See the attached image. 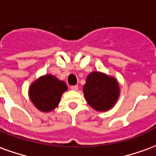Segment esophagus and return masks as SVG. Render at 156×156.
Listing matches in <instances>:
<instances>
[{"mask_svg": "<svg viewBox=\"0 0 156 156\" xmlns=\"http://www.w3.org/2000/svg\"><path fill=\"white\" fill-rule=\"evenodd\" d=\"M71 89H72V90H74V91H77V90L78 89V85L71 86Z\"/></svg>", "mask_w": 156, "mask_h": 156, "instance_id": "1", "label": "esophagus"}]
</instances>
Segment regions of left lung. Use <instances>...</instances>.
<instances>
[{
	"label": "left lung",
	"instance_id": "obj_1",
	"mask_svg": "<svg viewBox=\"0 0 156 156\" xmlns=\"http://www.w3.org/2000/svg\"><path fill=\"white\" fill-rule=\"evenodd\" d=\"M83 91L88 105L99 112L113 108L120 93L119 85L115 77L97 71L88 75Z\"/></svg>",
	"mask_w": 156,
	"mask_h": 156
}]
</instances>
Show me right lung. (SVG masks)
<instances>
[{"instance_id": "add662e5", "label": "right lung", "mask_w": 156, "mask_h": 156, "mask_svg": "<svg viewBox=\"0 0 156 156\" xmlns=\"http://www.w3.org/2000/svg\"><path fill=\"white\" fill-rule=\"evenodd\" d=\"M68 86L55 76L46 74L30 85L28 95L33 105L41 112H50L58 107Z\"/></svg>"}]
</instances>
